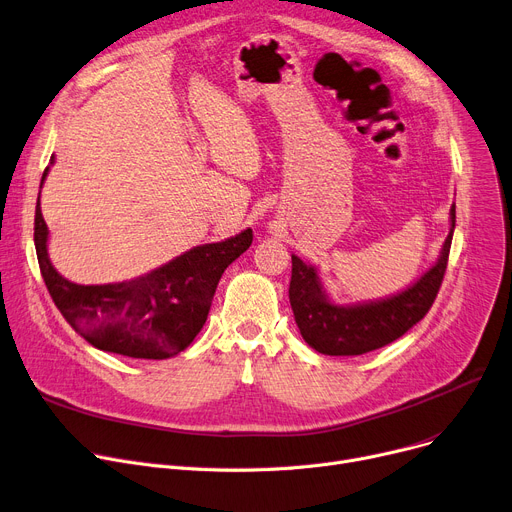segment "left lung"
Masks as SVG:
<instances>
[{"label": "left lung", "mask_w": 512, "mask_h": 512, "mask_svg": "<svg viewBox=\"0 0 512 512\" xmlns=\"http://www.w3.org/2000/svg\"><path fill=\"white\" fill-rule=\"evenodd\" d=\"M450 221L453 227L440 258L422 279L395 297L364 306L330 304L316 270L291 256L289 302L306 343L324 355H362L403 337L428 314L440 291L455 231V206L450 208Z\"/></svg>", "instance_id": "obj_1"}]
</instances>
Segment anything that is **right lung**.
Wrapping results in <instances>:
<instances>
[{"mask_svg": "<svg viewBox=\"0 0 512 512\" xmlns=\"http://www.w3.org/2000/svg\"><path fill=\"white\" fill-rule=\"evenodd\" d=\"M250 244L252 229H246L225 242L198 246L134 281L76 285L51 266L39 200L35 210L39 268L57 310L93 347L136 359H167L194 341L225 268Z\"/></svg>", "mask_w": 512, "mask_h": 512, "instance_id": "obj_1", "label": "right lung"}]
</instances>
